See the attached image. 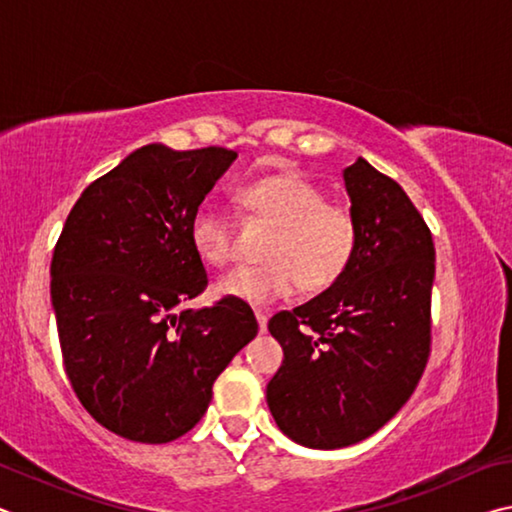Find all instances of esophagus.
<instances>
[{
  "mask_svg": "<svg viewBox=\"0 0 512 512\" xmlns=\"http://www.w3.org/2000/svg\"><path fill=\"white\" fill-rule=\"evenodd\" d=\"M255 318H257V325H259V334H266L268 316L264 314V311H255Z\"/></svg>",
  "mask_w": 512,
  "mask_h": 512,
  "instance_id": "1",
  "label": "esophagus"
}]
</instances>
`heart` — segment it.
I'll return each mask as SVG.
<instances>
[{
  "instance_id": "heart-1",
  "label": "heart",
  "mask_w": 512,
  "mask_h": 512,
  "mask_svg": "<svg viewBox=\"0 0 512 512\" xmlns=\"http://www.w3.org/2000/svg\"><path fill=\"white\" fill-rule=\"evenodd\" d=\"M239 203L250 219L273 225L262 246L266 262L239 266L216 282V293L253 307L334 287L359 248V223L350 207L329 203L323 187L300 171H280L246 183ZM189 244L203 264L221 268L235 257V223L203 203L189 219Z\"/></svg>"
}]
</instances>
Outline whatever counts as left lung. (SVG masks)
<instances>
[{"label":"left lung","mask_w":512,"mask_h":512,"mask_svg":"<svg viewBox=\"0 0 512 512\" xmlns=\"http://www.w3.org/2000/svg\"><path fill=\"white\" fill-rule=\"evenodd\" d=\"M359 248L334 287L268 320L284 359L266 386L298 445L341 449L372 436L413 395L431 345L436 250L393 178L359 158L343 171Z\"/></svg>","instance_id":"left-lung-1"}]
</instances>
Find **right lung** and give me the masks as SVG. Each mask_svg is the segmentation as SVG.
Wrapping results in <instances>:
<instances>
[{
    "mask_svg": "<svg viewBox=\"0 0 512 512\" xmlns=\"http://www.w3.org/2000/svg\"><path fill=\"white\" fill-rule=\"evenodd\" d=\"M235 158L146 144L85 189L60 232L51 305L65 372L85 411L121 438L185 436L257 336L253 309L235 298L176 311L207 287L189 219Z\"/></svg>",
    "mask_w": 512,
    "mask_h": 512,
    "instance_id": "right-lung-1",
    "label": "right lung"
}]
</instances>
